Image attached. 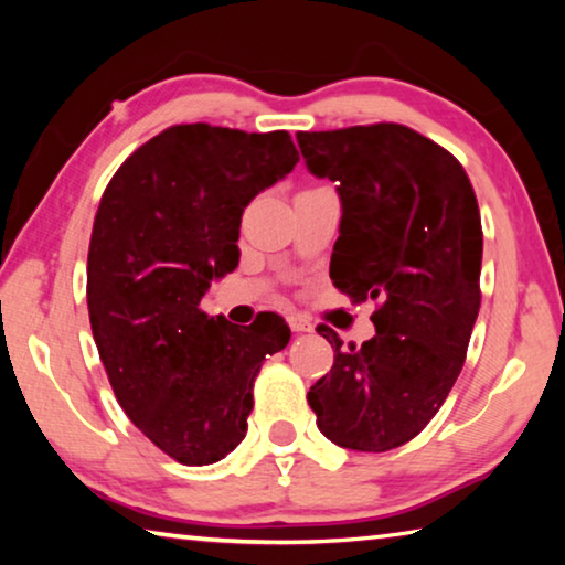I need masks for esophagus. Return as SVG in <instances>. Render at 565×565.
Segmentation results:
<instances>
[{"instance_id":"34e87169","label":"esophagus","mask_w":565,"mask_h":565,"mask_svg":"<svg viewBox=\"0 0 565 565\" xmlns=\"http://www.w3.org/2000/svg\"><path fill=\"white\" fill-rule=\"evenodd\" d=\"M289 327H291V331H296V333L311 331V329H313L309 321H306L303 317H299V313H291V317H289Z\"/></svg>"}]
</instances>
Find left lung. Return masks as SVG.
Wrapping results in <instances>:
<instances>
[{"mask_svg":"<svg viewBox=\"0 0 565 565\" xmlns=\"http://www.w3.org/2000/svg\"><path fill=\"white\" fill-rule=\"evenodd\" d=\"M313 177L337 184L331 281L379 301L376 337L341 351L309 391L319 431L341 448L404 446L436 416L466 361L481 306V214L463 167L401 124L299 131Z\"/></svg>","mask_w":565,"mask_h":565,"instance_id":"1","label":"left lung"}]
</instances>
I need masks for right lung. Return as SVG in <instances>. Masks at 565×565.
<instances>
[{
    "label": "right lung",
    "mask_w": 565,
    "mask_h": 565,
    "mask_svg": "<svg viewBox=\"0 0 565 565\" xmlns=\"http://www.w3.org/2000/svg\"><path fill=\"white\" fill-rule=\"evenodd\" d=\"M299 161L286 131L169 127L124 161L94 218L87 303L99 359L124 414L184 466L244 441L254 379L291 331L206 317L212 281L238 264L248 202Z\"/></svg>",
    "instance_id": "right-lung-1"
}]
</instances>
